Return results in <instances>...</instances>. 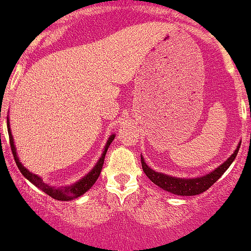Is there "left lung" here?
<instances>
[{
  "mask_svg": "<svg viewBox=\"0 0 251 251\" xmlns=\"http://www.w3.org/2000/svg\"><path fill=\"white\" fill-rule=\"evenodd\" d=\"M242 142H239L237 146L236 150L233 154L228 157L224 163H221L219 167L213 170L212 172L204 174L202 176H196V178H176V176H168V174L156 172V171L151 170L149 166L147 165L144 161L143 156L141 155L142 167H143L144 173L155 185H157L165 191L171 192V194L178 195V196H195V195H200L202 192L207 191L213 184L223 176L224 173L227 171L231 163L236 159L237 154H238L239 147H241Z\"/></svg>",
  "mask_w": 251,
  "mask_h": 251,
  "instance_id": "8db88e82",
  "label": "left lung"
}]
</instances>
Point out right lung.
Listing matches in <instances>:
<instances>
[{
    "label": "right lung",
    "instance_id": "obj_1",
    "mask_svg": "<svg viewBox=\"0 0 251 251\" xmlns=\"http://www.w3.org/2000/svg\"><path fill=\"white\" fill-rule=\"evenodd\" d=\"M7 126H8V134H9L10 149H12L13 156H14V160H15V162H17V166H18V168H19L21 174H23V176H25L28 181H31L33 185L37 186L39 190H42V191L46 192L47 195H49V196L52 197V199L57 200V201H72V200L78 199L79 196H81V195L85 194L88 190L91 189V186L94 185L95 181H96L97 178L100 176V173H101L102 166H103L104 157H105V154H107L108 148H109L110 143H112L115 138L114 133L110 134L109 138H108V141H107V143H105V147L103 149V152H102L101 157H100L99 161L96 162L95 167L92 168V170L88 174H85L83 178L79 179V180L75 181V183L71 184V185L51 186V185H49V184H47L46 181H43V179H42L41 176H37V174H35V173L30 172L27 168L24 167V165L20 162L19 157H18L17 148H15V146H14V138H13V136H12V130H10L9 119L8 118H7Z\"/></svg>",
    "mask_w": 251,
    "mask_h": 251
}]
</instances>
